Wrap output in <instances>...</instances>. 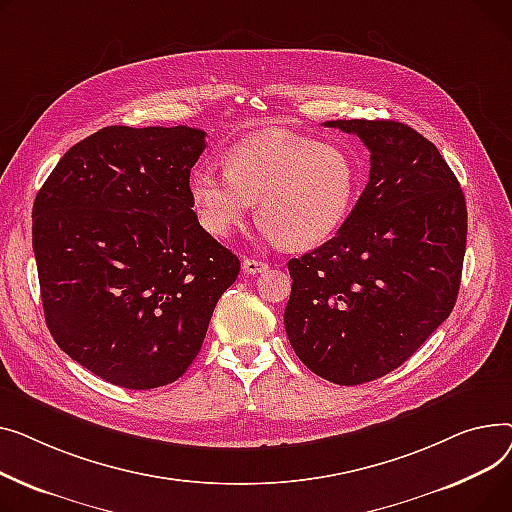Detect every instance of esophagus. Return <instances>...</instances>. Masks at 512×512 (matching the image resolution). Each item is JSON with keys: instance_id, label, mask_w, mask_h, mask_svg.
I'll list each match as a JSON object with an SVG mask.
<instances>
[{"instance_id": "esophagus-1", "label": "esophagus", "mask_w": 512, "mask_h": 512, "mask_svg": "<svg viewBox=\"0 0 512 512\" xmlns=\"http://www.w3.org/2000/svg\"><path fill=\"white\" fill-rule=\"evenodd\" d=\"M242 268H244L246 275H258V273H264L268 264L262 262V260H256V258H244Z\"/></svg>"}]
</instances>
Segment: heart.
Here are the masks:
<instances>
[{
	"label": "heart",
	"instance_id": "1",
	"mask_svg": "<svg viewBox=\"0 0 512 512\" xmlns=\"http://www.w3.org/2000/svg\"><path fill=\"white\" fill-rule=\"evenodd\" d=\"M190 200L200 225L229 237L258 202L266 235L287 250L328 242L349 219L359 169L347 148L293 134H260L233 144L225 173L192 171Z\"/></svg>",
	"mask_w": 512,
	"mask_h": 512
}]
</instances>
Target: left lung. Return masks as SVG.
Returning <instances> with one entry per match:
<instances>
[{
    "label": "left lung",
    "instance_id": "1",
    "mask_svg": "<svg viewBox=\"0 0 512 512\" xmlns=\"http://www.w3.org/2000/svg\"><path fill=\"white\" fill-rule=\"evenodd\" d=\"M370 150V182L345 225L291 258L285 330L320 378L355 386L393 372L457 302L467 206L438 148L393 119H337Z\"/></svg>",
    "mask_w": 512,
    "mask_h": 512
}]
</instances>
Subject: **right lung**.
<instances>
[{"instance_id":"right-lung-1","label":"right lung","mask_w":512,"mask_h":512,"mask_svg":"<svg viewBox=\"0 0 512 512\" xmlns=\"http://www.w3.org/2000/svg\"><path fill=\"white\" fill-rule=\"evenodd\" d=\"M204 136L188 126L103 128L68 150L35 198L49 333L111 384L175 382L239 275V258L192 210L190 169Z\"/></svg>"}]
</instances>
